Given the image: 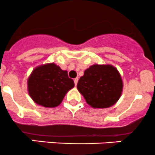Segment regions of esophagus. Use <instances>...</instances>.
<instances>
[{
	"mask_svg": "<svg viewBox=\"0 0 155 155\" xmlns=\"http://www.w3.org/2000/svg\"><path fill=\"white\" fill-rule=\"evenodd\" d=\"M74 84H75V86H77L78 82V78H76L74 80Z\"/></svg>",
	"mask_w": 155,
	"mask_h": 155,
	"instance_id": "esophagus-1",
	"label": "esophagus"
}]
</instances>
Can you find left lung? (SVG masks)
<instances>
[{
    "mask_svg": "<svg viewBox=\"0 0 155 155\" xmlns=\"http://www.w3.org/2000/svg\"><path fill=\"white\" fill-rule=\"evenodd\" d=\"M123 81L117 68L111 65H95L84 71L77 85L89 105L106 108L114 105L121 96Z\"/></svg>",
    "mask_w": 155,
    "mask_h": 155,
    "instance_id": "1",
    "label": "left lung"
}]
</instances>
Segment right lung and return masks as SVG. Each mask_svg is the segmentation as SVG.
<instances>
[{
  "label": "right lung",
  "mask_w": 155,
  "mask_h": 155,
  "mask_svg": "<svg viewBox=\"0 0 155 155\" xmlns=\"http://www.w3.org/2000/svg\"><path fill=\"white\" fill-rule=\"evenodd\" d=\"M27 84L32 100L45 108H55L60 105L65 94L74 87L68 71L62 70L53 62L34 68Z\"/></svg>",
  "instance_id": "1"
}]
</instances>
